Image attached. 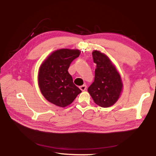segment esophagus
Returning <instances> with one entry per match:
<instances>
[{"mask_svg":"<svg viewBox=\"0 0 156 156\" xmlns=\"http://www.w3.org/2000/svg\"><path fill=\"white\" fill-rule=\"evenodd\" d=\"M87 87L86 84H83V85H82V86H81V87H79V88L81 89L82 91H84V90H85L87 89Z\"/></svg>","mask_w":156,"mask_h":156,"instance_id":"1","label":"esophagus"}]
</instances>
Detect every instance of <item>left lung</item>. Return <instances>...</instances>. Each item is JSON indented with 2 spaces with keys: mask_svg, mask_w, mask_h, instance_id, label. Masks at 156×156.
Segmentation results:
<instances>
[{
  "mask_svg": "<svg viewBox=\"0 0 156 156\" xmlns=\"http://www.w3.org/2000/svg\"><path fill=\"white\" fill-rule=\"evenodd\" d=\"M92 57L96 68L94 81L88 87V92L96 104L108 107L119 98L122 88L120 75L105 55L94 51Z\"/></svg>",
  "mask_w": 156,
  "mask_h": 156,
  "instance_id": "8db88e82",
  "label": "left lung"
}]
</instances>
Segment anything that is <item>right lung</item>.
Segmentation results:
<instances>
[{"mask_svg":"<svg viewBox=\"0 0 156 156\" xmlns=\"http://www.w3.org/2000/svg\"><path fill=\"white\" fill-rule=\"evenodd\" d=\"M79 55L80 51L77 49H59L41 65L38 75L40 90L46 100L54 105L67 106L81 92L68 71L72 61Z\"/></svg>","mask_w":156,"mask_h":156,"instance_id":"1","label":"right lung"}]
</instances>
